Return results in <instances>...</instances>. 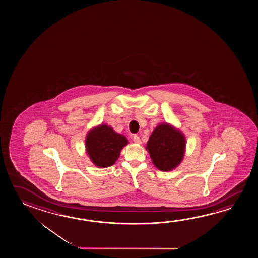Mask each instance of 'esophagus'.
<instances>
[{"label":"esophagus","instance_id":"34e87169","mask_svg":"<svg viewBox=\"0 0 258 258\" xmlns=\"http://www.w3.org/2000/svg\"><path fill=\"white\" fill-rule=\"evenodd\" d=\"M133 140H134V142L136 143V144H142V141H141L140 137L138 136H135L134 137H133Z\"/></svg>","mask_w":258,"mask_h":258}]
</instances>
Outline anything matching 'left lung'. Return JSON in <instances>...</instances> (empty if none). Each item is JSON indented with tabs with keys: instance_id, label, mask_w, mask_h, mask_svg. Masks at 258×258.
<instances>
[{
	"instance_id": "left-lung-1",
	"label": "left lung",
	"mask_w": 258,
	"mask_h": 258,
	"mask_svg": "<svg viewBox=\"0 0 258 258\" xmlns=\"http://www.w3.org/2000/svg\"><path fill=\"white\" fill-rule=\"evenodd\" d=\"M146 150L158 170L170 171L183 161L186 137L178 128L168 122H162L149 137Z\"/></svg>"
}]
</instances>
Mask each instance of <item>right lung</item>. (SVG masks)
Returning <instances> with one entry per match:
<instances>
[{"label":"right lung","mask_w":258,"mask_h":258,"mask_svg":"<svg viewBox=\"0 0 258 258\" xmlns=\"http://www.w3.org/2000/svg\"><path fill=\"white\" fill-rule=\"evenodd\" d=\"M127 144L125 136L118 134L105 123L90 129L85 140L86 153L93 164L98 168L114 165Z\"/></svg>","instance_id":"add662e5"}]
</instances>
